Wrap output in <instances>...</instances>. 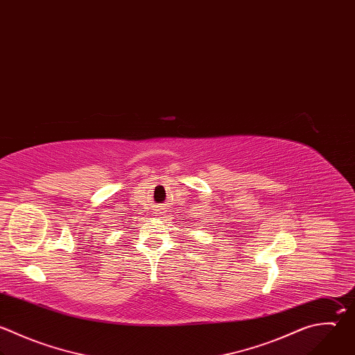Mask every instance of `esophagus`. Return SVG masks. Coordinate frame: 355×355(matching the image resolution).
<instances>
[{"label": "esophagus", "instance_id": "34e87169", "mask_svg": "<svg viewBox=\"0 0 355 355\" xmlns=\"http://www.w3.org/2000/svg\"><path fill=\"white\" fill-rule=\"evenodd\" d=\"M155 213H156V214H162V213H164V209H163L162 206H157V207L155 209Z\"/></svg>", "mask_w": 355, "mask_h": 355}]
</instances>
